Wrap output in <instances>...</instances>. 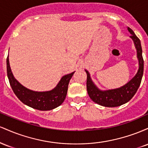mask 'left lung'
Returning a JSON list of instances; mask_svg holds the SVG:
<instances>
[{"label": "left lung", "instance_id": "8db88e82", "mask_svg": "<svg viewBox=\"0 0 148 148\" xmlns=\"http://www.w3.org/2000/svg\"><path fill=\"white\" fill-rule=\"evenodd\" d=\"M131 34L130 38L133 40L136 50V57L138 61V69L136 74L126 84L114 89L101 90L97 86L90 77L89 72L87 74V91L90 98L97 104L105 107H117L128 102L138 90L143 74L144 61L142 56V48L140 40L131 28H127Z\"/></svg>", "mask_w": 148, "mask_h": 148}]
</instances>
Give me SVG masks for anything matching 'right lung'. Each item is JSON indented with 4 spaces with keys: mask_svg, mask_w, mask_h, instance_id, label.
Returning a JSON list of instances; mask_svg holds the SVG:
<instances>
[{
    "mask_svg": "<svg viewBox=\"0 0 148 148\" xmlns=\"http://www.w3.org/2000/svg\"><path fill=\"white\" fill-rule=\"evenodd\" d=\"M74 72L62 76L52 90L34 91L25 88L15 79L10 65L9 56L7 58V73L13 92L21 102L40 111H50L62 104L67 96L69 81Z\"/></svg>",
    "mask_w": 148,
    "mask_h": 148,
    "instance_id": "right-lung-1",
    "label": "right lung"
}]
</instances>
